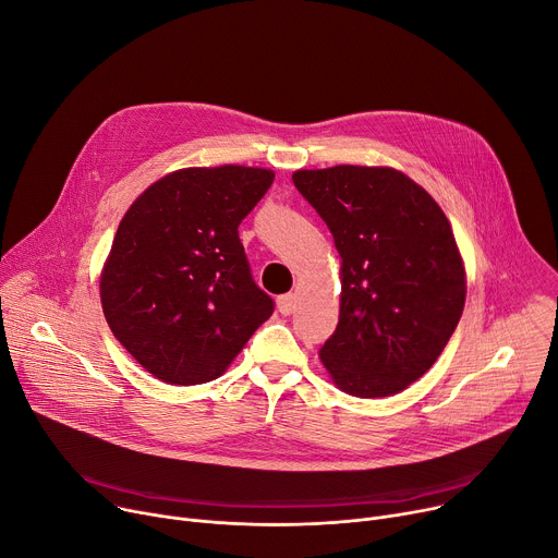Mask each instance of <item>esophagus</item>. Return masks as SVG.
Here are the masks:
<instances>
[{
    "label": "esophagus",
    "instance_id": "obj_1",
    "mask_svg": "<svg viewBox=\"0 0 558 558\" xmlns=\"http://www.w3.org/2000/svg\"><path fill=\"white\" fill-rule=\"evenodd\" d=\"M277 306H279V313L281 315H292L296 311V294L288 292V294H281L277 299Z\"/></svg>",
    "mask_w": 558,
    "mask_h": 558
}]
</instances>
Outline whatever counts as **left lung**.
Instances as JSON below:
<instances>
[{
    "mask_svg": "<svg viewBox=\"0 0 558 558\" xmlns=\"http://www.w3.org/2000/svg\"><path fill=\"white\" fill-rule=\"evenodd\" d=\"M294 187L339 252V322L319 351L337 389L389 398L436 364L466 296L453 230L422 185L393 167L296 169Z\"/></svg>",
    "mask_w": 558,
    "mask_h": 558,
    "instance_id": "left-lung-1",
    "label": "left lung"
}]
</instances>
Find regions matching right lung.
I'll return each instance as SVG.
<instances>
[{"instance_id": "right-lung-1", "label": "right lung", "mask_w": 558, "mask_h": 558, "mask_svg": "<svg viewBox=\"0 0 558 558\" xmlns=\"http://www.w3.org/2000/svg\"><path fill=\"white\" fill-rule=\"evenodd\" d=\"M272 181L266 167H185L124 211L100 302L113 337L154 377L181 387L221 377L272 315L239 241Z\"/></svg>"}]
</instances>
